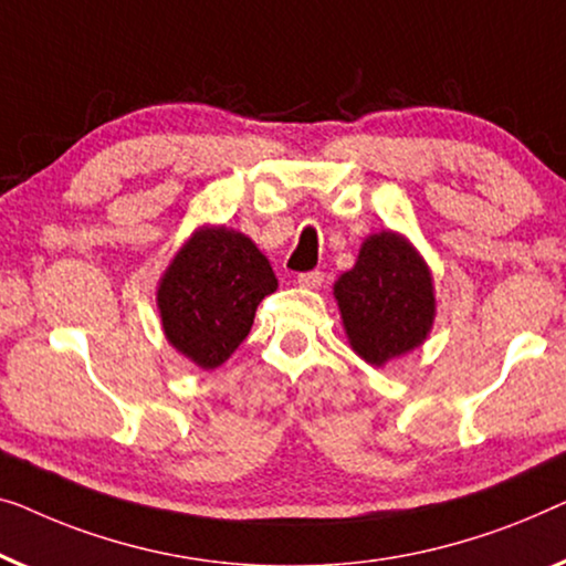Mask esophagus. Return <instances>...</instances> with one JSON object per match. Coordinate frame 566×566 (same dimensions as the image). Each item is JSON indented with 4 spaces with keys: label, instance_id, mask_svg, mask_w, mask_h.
I'll return each mask as SVG.
<instances>
[{
    "label": "esophagus",
    "instance_id": "1",
    "mask_svg": "<svg viewBox=\"0 0 566 566\" xmlns=\"http://www.w3.org/2000/svg\"><path fill=\"white\" fill-rule=\"evenodd\" d=\"M325 282V274L323 272H305V274H297V284L300 286H307V290H317Z\"/></svg>",
    "mask_w": 566,
    "mask_h": 566
}]
</instances>
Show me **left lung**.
Masks as SVG:
<instances>
[{
  "instance_id": "1",
  "label": "left lung",
  "mask_w": 566,
  "mask_h": 566,
  "mask_svg": "<svg viewBox=\"0 0 566 566\" xmlns=\"http://www.w3.org/2000/svg\"><path fill=\"white\" fill-rule=\"evenodd\" d=\"M333 294L348 344L371 366L418 348L433 328L431 269L408 238L392 230L366 238L354 269L338 276Z\"/></svg>"
}]
</instances>
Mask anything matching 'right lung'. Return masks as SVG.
I'll use <instances>...</instances> for the list:
<instances>
[{
	"mask_svg": "<svg viewBox=\"0 0 566 566\" xmlns=\"http://www.w3.org/2000/svg\"><path fill=\"white\" fill-rule=\"evenodd\" d=\"M276 290L269 259L249 235L205 226L158 282L166 340L200 369H218L249 336L259 302Z\"/></svg>",
	"mask_w": 566,
	"mask_h": 566,
	"instance_id": "1",
	"label": "right lung"
}]
</instances>
